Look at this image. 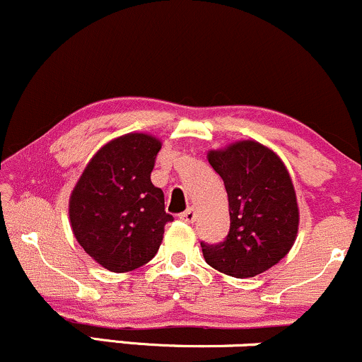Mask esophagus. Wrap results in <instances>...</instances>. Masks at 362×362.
Here are the masks:
<instances>
[{
    "label": "esophagus",
    "mask_w": 362,
    "mask_h": 362,
    "mask_svg": "<svg viewBox=\"0 0 362 362\" xmlns=\"http://www.w3.org/2000/svg\"><path fill=\"white\" fill-rule=\"evenodd\" d=\"M178 218H180L182 221H187V223H194V221H196V218H197V213H196V209H194V208H189V209H185L184 213L178 214Z\"/></svg>",
    "instance_id": "esophagus-1"
}]
</instances>
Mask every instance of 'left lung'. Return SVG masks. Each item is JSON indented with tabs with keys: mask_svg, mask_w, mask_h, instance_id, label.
<instances>
[{
	"mask_svg": "<svg viewBox=\"0 0 362 362\" xmlns=\"http://www.w3.org/2000/svg\"><path fill=\"white\" fill-rule=\"evenodd\" d=\"M208 161L228 194L230 230L223 242H201L206 263L235 278L259 275L287 256L297 237L291 175L273 151L254 141L209 151Z\"/></svg>",
	"mask_w": 362,
	"mask_h": 362,
	"instance_id": "1",
	"label": "left lung"
}]
</instances>
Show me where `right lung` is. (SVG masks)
Here are the masks:
<instances>
[{
	"mask_svg": "<svg viewBox=\"0 0 362 362\" xmlns=\"http://www.w3.org/2000/svg\"><path fill=\"white\" fill-rule=\"evenodd\" d=\"M161 142L148 134H127L108 142L86 166L70 196L74 235L103 268L132 272L156 256L165 225L163 190L154 187Z\"/></svg>",
	"mask_w": 362,
	"mask_h": 362,
	"instance_id": "1",
	"label": "right lung"
}]
</instances>
